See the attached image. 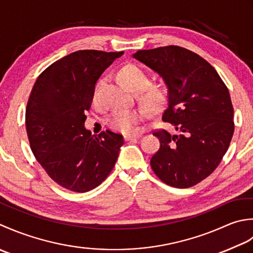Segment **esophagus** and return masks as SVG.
I'll return each mask as SVG.
<instances>
[{
	"instance_id": "34e87169",
	"label": "esophagus",
	"mask_w": 253,
	"mask_h": 253,
	"mask_svg": "<svg viewBox=\"0 0 253 253\" xmlns=\"http://www.w3.org/2000/svg\"><path fill=\"white\" fill-rule=\"evenodd\" d=\"M142 135L141 134H137V135H128V134H126L125 136V140L126 141H131V140H135V138H140Z\"/></svg>"
}]
</instances>
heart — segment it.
<instances>
[{"instance_id": "heart-1", "label": "heart", "mask_w": 253, "mask_h": 253, "mask_svg": "<svg viewBox=\"0 0 253 253\" xmlns=\"http://www.w3.org/2000/svg\"><path fill=\"white\" fill-rule=\"evenodd\" d=\"M120 80L128 89L137 92V99L141 104L151 111L162 109L168 99L167 88L162 83L148 84V75L136 65L128 64L120 71ZM97 84L94 92V100H96L97 88L101 84ZM146 111L142 109L116 110L108 119V125L111 128L123 134H136L141 130V125L146 119Z\"/></svg>"}]
</instances>
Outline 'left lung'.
Wrapping results in <instances>:
<instances>
[{
    "label": "left lung",
    "instance_id": "left-lung-1",
    "mask_svg": "<svg viewBox=\"0 0 253 253\" xmlns=\"http://www.w3.org/2000/svg\"><path fill=\"white\" fill-rule=\"evenodd\" d=\"M163 79L168 106L162 119L177 133L158 131L161 147L151 159L156 176L174 188L209 177L227 152L234 134V108L227 87L208 61L177 45L132 54Z\"/></svg>",
    "mask_w": 253,
    "mask_h": 253
}]
</instances>
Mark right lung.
<instances>
[{
    "instance_id": "1",
    "label": "right lung",
    "mask_w": 253,
    "mask_h": 253,
    "mask_svg": "<svg viewBox=\"0 0 253 253\" xmlns=\"http://www.w3.org/2000/svg\"><path fill=\"white\" fill-rule=\"evenodd\" d=\"M123 52L80 50L48 66L36 81L26 108L30 147L49 177L74 192L98 187L110 173L123 145L121 134L91 135L85 111L95 84Z\"/></svg>"
}]
</instances>
